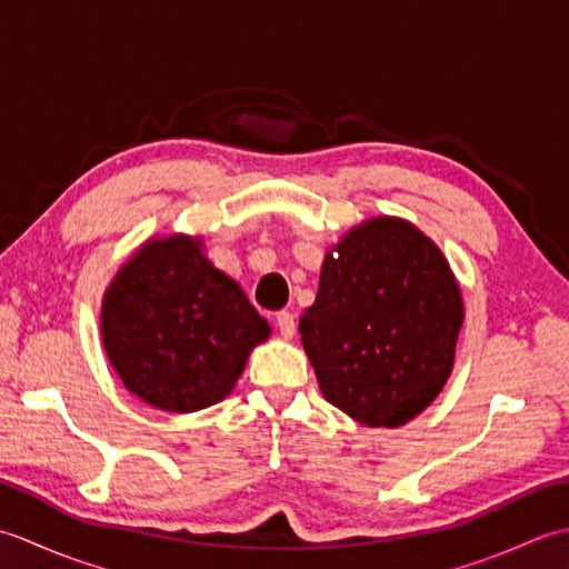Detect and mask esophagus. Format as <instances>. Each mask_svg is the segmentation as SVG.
<instances>
[{
  "instance_id": "obj_1",
  "label": "esophagus",
  "mask_w": 569,
  "mask_h": 569,
  "mask_svg": "<svg viewBox=\"0 0 569 569\" xmlns=\"http://www.w3.org/2000/svg\"><path fill=\"white\" fill-rule=\"evenodd\" d=\"M276 328H278V332H281L283 340H291V337L296 335V318H293V312H288V310L276 312Z\"/></svg>"
}]
</instances>
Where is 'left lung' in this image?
Returning a JSON list of instances; mask_svg holds the SVG:
<instances>
[{
	"label": "left lung",
	"instance_id": "8db88e82",
	"mask_svg": "<svg viewBox=\"0 0 569 569\" xmlns=\"http://www.w3.org/2000/svg\"><path fill=\"white\" fill-rule=\"evenodd\" d=\"M462 293L435 241L401 217H373L325 257L300 318L322 396L369 428H398L447 383Z\"/></svg>",
	"mask_w": 569,
	"mask_h": 569
}]
</instances>
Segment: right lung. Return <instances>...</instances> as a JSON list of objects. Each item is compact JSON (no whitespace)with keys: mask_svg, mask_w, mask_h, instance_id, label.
Listing matches in <instances>:
<instances>
[{"mask_svg":"<svg viewBox=\"0 0 569 569\" xmlns=\"http://www.w3.org/2000/svg\"><path fill=\"white\" fill-rule=\"evenodd\" d=\"M200 237L149 239L102 300V345L143 403L192 413L234 389L271 335L239 283L204 259Z\"/></svg>","mask_w":569,"mask_h":569,"instance_id":"add662e5","label":"right lung"}]
</instances>
